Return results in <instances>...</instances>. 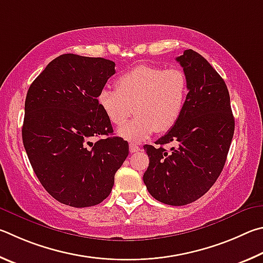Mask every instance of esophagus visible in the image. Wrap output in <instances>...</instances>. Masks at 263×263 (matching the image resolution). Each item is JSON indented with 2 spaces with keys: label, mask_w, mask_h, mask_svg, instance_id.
I'll use <instances>...</instances> for the list:
<instances>
[{
  "label": "esophagus",
  "mask_w": 263,
  "mask_h": 263,
  "mask_svg": "<svg viewBox=\"0 0 263 263\" xmlns=\"http://www.w3.org/2000/svg\"><path fill=\"white\" fill-rule=\"evenodd\" d=\"M129 151H130L132 154L137 153V151H140V146L134 144V143H130V144H129Z\"/></svg>",
  "instance_id": "34e87169"
}]
</instances>
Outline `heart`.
Listing matches in <instances>:
<instances>
[{
  "label": "heart",
  "instance_id": "b5f03b06",
  "mask_svg": "<svg viewBox=\"0 0 263 263\" xmlns=\"http://www.w3.org/2000/svg\"><path fill=\"white\" fill-rule=\"evenodd\" d=\"M188 82L179 69L139 66L120 76L115 90L99 92V108L115 126H122L130 117L135 118L118 130L128 141H141L156 130L165 133L176 126L185 110Z\"/></svg>",
  "mask_w": 263,
  "mask_h": 263
}]
</instances>
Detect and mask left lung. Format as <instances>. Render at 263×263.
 I'll return each instance as SVG.
<instances>
[{
  "instance_id": "8db88e82",
  "label": "left lung",
  "mask_w": 263,
  "mask_h": 263,
  "mask_svg": "<svg viewBox=\"0 0 263 263\" xmlns=\"http://www.w3.org/2000/svg\"><path fill=\"white\" fill-rule=\"evenodd\" d=\"M177 61L188 82L186 107L176 126L144 145L149 167L143 181L151 196L170 205L200 199L219 177L234 133V118L227 84L206 60L186 49ZM174 142L170 152L164 144Z\"/></svg>"
}]
</instances>
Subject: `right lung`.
<instances>
[{
	"mask_svg": "<svg viewBox=\"0 0 263 263\" xmlns=\"http://www.w3.org/2000/svg\"><path fill=\"white\" fill-rule=\"evenodd\" d=\"M114 67L103 58L63 54L27 91L23 143L41 185L63 204L84 208L103 202L128 156V142L121 137L89 142L113 133L97 98Z\"/></svg>",
	"mask_w": 263,
	"mask_h": 263,
	"instance_id": "1",
	"label": "right lung"
}]
</instances>
